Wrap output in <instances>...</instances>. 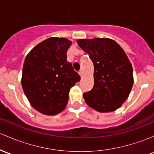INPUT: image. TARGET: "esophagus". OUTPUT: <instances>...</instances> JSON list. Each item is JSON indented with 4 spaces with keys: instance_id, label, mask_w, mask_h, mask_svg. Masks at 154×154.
Listing matches in <instances>:
<instances>
[{
    "instance_id": "34e87169",
    "label": "esophagus",
    "mask_w": 154,
    "mask_h": 154,
    "mask_svg": "<svg viewBox=\"0 0 154 154\" xmlns=\"http://www.w3.org/2000/svg\"><path fill=\"white\" fill-rule=\"evenodd\" d=\"M79 74H80L81 77H82V76H83V71H82V70L80 71V72H79Z\"/></svg>"
}]
</instances>
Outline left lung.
I'll use <instances>...</instances> for the list:
<instances>
[{
  "mask_svg": "<svg viewBox=\"0 0 154 154\" xmlns=\"http://www.w3.org/2000/svg\"><path fill=\"white\" fill-rule=\"evenodd\" d=\"M77 42L94 66V88L83 94L85 103L99 112L116 110L129 97L134 83L129 59L111 38H82Z\"/></svg>",
  "mask_w": 154,
  "mask_h": 154,
  "instance_id": "8db88e82",
  "label": "left lung"
}]
</instances>
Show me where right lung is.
Returning a JSON list of instances; mask_svg holds the SVG:
<instances>
[{"label": "right lung", "mask_w": 154, "mask_h": 154, "mask_svg": "<svg viewBox=\"0 0 154 154\" xmlns=\"http://www.w3.org/2000/svg\"><path fill=\"white\" fill-rule=\"evenodd\" d=\"M72 42L50 37L33 47L23 64L21 83L30 104L38 112L54 116L63 110L70 88L80 80L66 52Z\"/></svg>", "instance_id": "obj_1"}]
</instances>
